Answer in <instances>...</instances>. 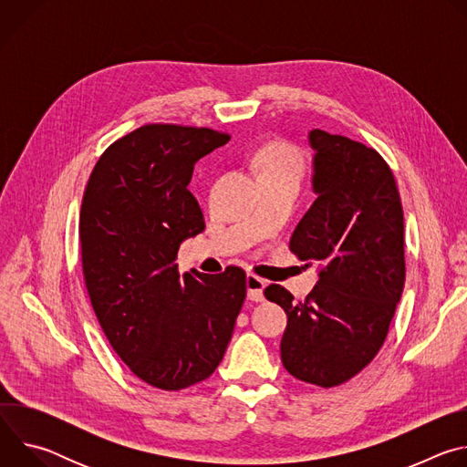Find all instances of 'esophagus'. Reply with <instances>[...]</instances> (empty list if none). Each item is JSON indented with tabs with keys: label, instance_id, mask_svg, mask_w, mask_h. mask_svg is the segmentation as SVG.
I'll list each match as a JSON object with an SVG mask.
<instances>
[{
	"label": "esophagus",
	"instance_id": "obj_1",
	"mask_svg": "<svg viewBox=\"0 0 467 467\" xmlns=\"http://www.w3.org/2000/svg\"><path fill=\"white\" fill-rule=\"evenodd\" d=\"M245 285H247V297L251 301H264V286H265V281L256 277L254 274H249L247 279H245Z\"/></svg>",
	"mask_w": 467,
	"mask_h": 467
}]
</instances>
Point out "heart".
<instances>
[{
  "mask_svg": "<svg viewBox=\"0 0 467 467\" xmlns=\"http://www.w3.org/2000/svg\"><path fill=\"white\" fill-rule=\"evenodd\" d=\"M254 164L262 177H294L303 175V155L301 151L286 140H272L264 144L254 155Z\"/></svg>",
  "mask_w": 467,
  "mask_h": 467,
  "instance_id": "heart-1",
  "label": "heart"
}]
</instances>
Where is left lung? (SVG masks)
<instances>
[{
    "label": "left lung",
    "instance_id": "obj_1",
    "mask_svg": "<svg viewBox=\"0 0 467 467\" xmlns=\"http://www.w3.org/2000/svg\"><path fill=\"white\" fill-rule=\"evenodd\" d=\"M316 202L297 223L290 251L321 262L303 299L281 285L264 290L288 316L281 360L290 375L321 388L360 373L382 348L405 286V220L386 161L342 135L310 130Z\"/></svg>",
    "mask_w": 467,
    "mask_h": 467
}]
</instances>
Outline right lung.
I'll return each instance as SVG.
<instances>
[{"instance_id":"obj_1","label":"right lung","mask_w":467,"mask_h":467,"mask_svg":"<svg viewBox=\"0 0 467 467\" xmlns=\"http://www.w3.org/2000/svg\"><path fill=\"white\" fill-rule=\"evenodd\" d=\"M209 127L148 123L112 142L87 182L79 238L92 308L116 355L177 391L209 379L231 342L245 272L179 275L182 240L205 229L188 190L193 164L229 142Z\"/></svg>"}]
</instances>
